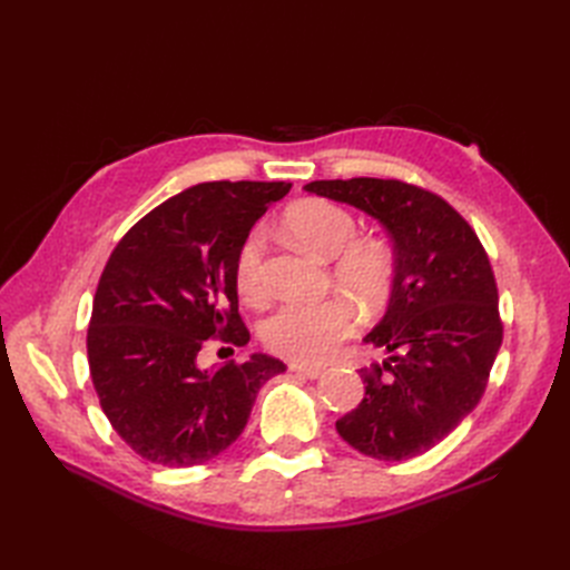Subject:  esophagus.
Returning a JSON list of instances; mask_svg holds the SVG:
<instances>
[{"label": "esophagus", "instance_id": "esophagus-1", "mask_svg": "<svg viewBox=\"0 0 570 570\" xmlns=\"http://www.w3.org/2000/svg\"><path fill=\"white\" fill-rule=\"evenodd\" d=\"M289 371H295V373H299V375H304V377H312V381H316V377H321V375L325 373V371L318 368V366H302V364H292Z\"/></svg>", "mask_w": 570, "mask_h": 570}]
</instances>
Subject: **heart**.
Segmentation results:
<instances>
[{
	"label": "heart",
	"mask_w": 570,
	"mask_h": 570,
	"mask_svg": "<svg viewBox=\"0 0 570 570\" xmlns=\"http://www.w3.org/2000/svg\"><path fill=\"white\" fill-rule=\"evenodd\" d=\"M285 226L308 252L323 258L336 256L333 281L344 295L366 308L385 299L392 256L375 239H356V220L344 206L325 199L302 202L287 212ZM264 252L266 237L258 228L252 230L237 249L235 285L247 302H262L266 297ZM354 331V308L340 297L321 302L287 299L275 306L262 323V340L273 354L302 361V364H321L331 358Z\"/></svg>",
	"instance_id": "obj_1"
}]
</instances>
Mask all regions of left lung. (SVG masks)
Returning a JSON list of instances; mask_svg holds the SVG:
<instances>
[{
	"instance_id": "1",
	"label": "left lung",
	"mask_w": 570,
	"mask_h": 570,
	"mask_svg": "<svg viewBox=\"0 0 570 570\" xmlns=\"http://www.w3.org/2000/svg\"><path fill=\"white\" fill-rule=\"evenodd\" d=\"M304 189L377 218L394 249L387 312L364 337L390 356L358 371L366 394L337 433L381 461L433 450L475 409L502 347L488 252L456 209L404 180H314Z\"/></svg>"
}]
</instances>
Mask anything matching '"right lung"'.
Listing matches in <instances>:
<instances>
[{
    "instance_id": "right-lung-1",
    "label": "right lung",
    "mask_w": 570,
    "mask_h": 570,
    "mask_svg": "<svg viewBox=\"0 0 570 570\" xmlns=\"http://www.w3.org/2000/svg\"><path fill=\"white\" fill-rule=\"evenodd\" d=\"M289 183L216 180L166 199L120 237L101 271L88 361L101 411L135 454L180 469L243 435L256 392L285 364L252 354L202 371L209 340L245 347L235 258Z\"/></svg>"
}]
</instances>
